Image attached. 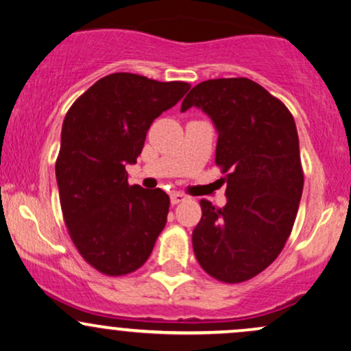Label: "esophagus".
Wrapping results in <instances>:
<instances>
[{"instance_id":"34e87169","label":"esophagus","mask_w":351,"mask_h":351,"mask_svg":"<svg viewBox=\"0 0 351 351\" xmlns=\"http://www.w3.org/2000/svg\"><path fill=\"white\" fill-rule=\"evenodd\" d=\"M185 198H187V197H185L184 193H180V192H172L171 193V203H172V205H177V203L184 202Z\"/></svg>"}]
</instances>
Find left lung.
<instances>
[{"instance_id":"left-lung-1","label":"left lung","mask_w":351,"mask_h":351,"mask_svg":"<svg viewBox=\"0 0 351 351\" xmlns=\"http://www.w3.org/2000/svg\"><path fill=\"white\" fill-rule=\"evenodd\" d=\"M198 107L218 132L216 164L226 182V205L202 200L192 244L206 274L224 283L258 275L291 234L304 174L291 112L247 77L197 84L180 110Z\"/></svg>"}]
</instances>
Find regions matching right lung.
<instances>
[{"label": "right lung", "instance_id": "right-lung-1", "mask_svg": "<svg viewBox=\"0 0 351 351\" xmlns=\"http://www.w3.org/2000/svg\"><path fill=\"white\" fill-rule=\"evenodd\" d=\"M190 89L182 81L114 73L94 83L63 120L55 172L70 237L89 265L120 276L140 268L166 226L169 197L130 185L146 133Z\"/></svg>", "mask_w": 351, "mask_h": 351}]
</instances>
